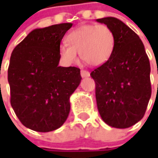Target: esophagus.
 <instances>
[{
  "label": "esophagus",
  "instance_id": "obj_1",
  "mask_svg": "<svg viewBox=\"0 0 158 158\" xmlns=\"http://www.w3.org/2000/svg\"><path fill=\"white\" fill-rule=\"evenodd\" d=\"M81 76L82 77H88L89 76V72L86 70H81Z\"/></svg>",
  "mask_w": 158,
  "mask_h": 158
}]
</instances>
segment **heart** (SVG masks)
I'll list each match as a JSON object with an SVG mask.
<instances>
[{"instance_id":"heart-1","label":"heart","mask_w":158,"mask_h":158,"mask_svg":"<svg viewBox=\"0 0 158 158\" xmlns=\"http://www.w3.org/2000/svg\"><path fill=\"white\" fill-rule=\"evenodd\" d=\"M61 44L59 53L62 61L72 64L77 60V52L90 66H100L110 59L113 52L115 37L106 24H85L71 31Z\"/></svg>"}]
</instances>
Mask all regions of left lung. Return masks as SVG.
I'll list each match as a JSON object with an SVG mask.
<instances>
[{
	"label": "left lung",
	"instance_id": "left-lung-1",
	"mask_svg": "<svg viewBox=\"0 0 158 158\" xmlns=\"http://www.w3.org/2000/svg\"><path fill=\"white\" fill-rule=\"evenodd\" d=\"M97 22L112 30L113 52L106 63L90 73L102 119L110 127L127 128L144 116L151 96L150 65L139 36L115 17Z\"/></svg>",
	"mask_w": 158,
	"mask_h": 158
}]
</instances>
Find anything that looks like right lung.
Listing matches in <instances>:
<instances>
[{"mask_svg": "<svg viewBox=\"0 0 158 158\" xmlns=\"http://www.w3.org/2000/svg\"><path fill=\"white\" fill-rule=\"evenodd\" d=\"M71 23L35 29L15 46L8 69L10 104L22 124L37 132L60 127L70 96L82 77L76 67L59 66V48Z\"/></svg>", "mask_w": 158, "mask_h": 158, "instance_id": "1", "label": "right lung"}]
</instances>
